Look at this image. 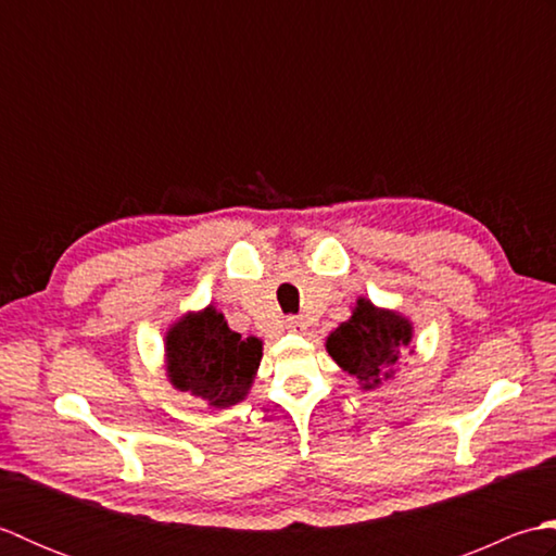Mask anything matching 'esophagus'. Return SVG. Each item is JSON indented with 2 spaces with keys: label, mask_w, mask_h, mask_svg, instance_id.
<instances>
[{
  "label": "esophagus",
  "mask_w": 556,
  "mask_h": 556,
  "mask_svg": "<svg viewBox=\"0 0 556 556\" xmlns=\"http://www.w3.org/2000/svg\"><path fill=\"white\" fill-rule=\"evenodd\" d=\"M305 327H308V323H305L303 317H287V329H289V332H303Z\"/></svg>",
  "instance_id": "34e87169"
}]
</instances>
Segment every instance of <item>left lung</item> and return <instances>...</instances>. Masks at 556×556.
Listing matches in <instances>:
<instances>
[{"label": "left lung", "mask_w": 556, "mask_h": 556, "mask_svg": "<svg viewBox=\"0 0 556 556\" xmlns=\"http://www.w3.org/2000/svg\"><path fill=\"white\" fill-rule=\"evenodd\" d=\"M413 323L404 313L380 308L361 296L351 317L325 339V349L341 370L356 377L363 392L396 377L401 353H413Z\"/></svg>", "instance_id": "1"}]
</instances>
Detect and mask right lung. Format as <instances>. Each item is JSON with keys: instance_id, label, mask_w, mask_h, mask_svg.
<instances>
[{"instance_id": "add662e5", "label": "right lung", "mask_w": 556, "mask_h": 556, "mask_svg": "<svg viewBox=\"0 0 556 556\" xmlns=\"http://www.w3.org/2000/svg\"><path fill=\"white\" fill-rule=\"evenodd\" d=\"M263 361V341L241 337L215 305L188 311L164 334V375L176 392L231 408L251 394Z\"/></svg>"}]
</instances>
